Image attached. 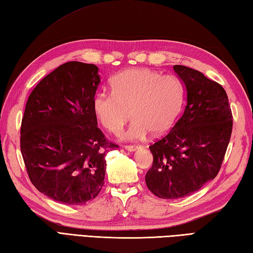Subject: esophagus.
Instances as JSON below:
<instances>
[{
    "label": "esophagus",
    "mask_w": 253,
    "mask_h": 253,
    "mask_svg": "<svg viewBox=\"0 0 253 253\" xmlns=\"http://www.w3.org/2000/svg\"><path fill=\"white\" fill-rule=\"evenodd\" d=\"M124 148L127 150V151H130V152H132V151H136L137 149H139L140 148V145H125Z\"/></svg>",
    "instance_id": "1"
}]
</instances>
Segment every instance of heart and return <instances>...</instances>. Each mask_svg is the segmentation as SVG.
Wrapping results in <instances>:
<instances>
[{
    "instance_id": "1",
    "label": "heart",
    "mask_w": 253,
    "mask_h": 253,
    "mask_svg": "<svg viewBox=\"0 0 253 253\" xmlns=\"http://www.w3.org/2000/svg\"><path fill=\"white\" fill-rule=\"evenodd\" d=\"M112 92H99L93 111L101 125L120 133L132 117L128 139H143L150 131L158 136L169 130L183 107L185 88L177 75H161L146 68L129 69L111 81Z\"/></svg>"
}]
</instances>
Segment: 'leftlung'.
I'll list each match as a JSON object with an SVG mask.
<instances>
[{
  "instance_id": "obj_1",
  "label": "left lung",
  "mask_w": 253,
  "mask_h": 253,
  "mask_svg": "<svg viewBox=\"0 0 253 253\" xmlns=\"http://www.w3.org/2000/svg\"><path fill=\"white\" fill-rule=\"evenodd\" d=\"M173 70L186 87L187 103L166 136L149 146L153 165L145 174L149 190L164 199L189 196L216 177L233 128L224 88L192 68Z\"/></svg>"
}]
</instances>
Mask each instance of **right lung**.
Segmentation results:
<instances>
[{"label": "right lung", "mask_w": 253, "mask_h": 253, "mask_svg": "<svg viewBox=\"0 0 253 253\" xmlns=\"http://www.w3.org/2000/svg\"><path fill=\"white\" fill-rule=\"evenodd\" d=\"M95 64L69 61L35 86L20 127V150L32 184L54 201L84 205L103 185L105 155L119 145L97 127Z\"/></svg>", "instance_id": "right-lung-1"}]
</instances>
